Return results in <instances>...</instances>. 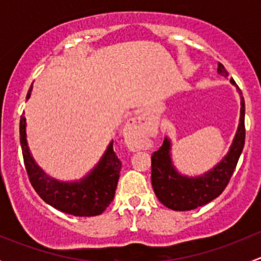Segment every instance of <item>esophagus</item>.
Wrapping results in <instances>:
<instances>
[{"label":"esophagus","instance_id":"esophagus-1","mask_svg":"<svg viewBox=\"0 0 261 261\" xmlns=\"http://www.w3.org/2000/svg\"><path fill=\"white\" fill-rule=\"evenodd\" d=\"M126 139L130 141V144H136L141 139L143 134V121L141 117H135L130 120L125 128Z\"/></svg>","mask_w":261,"mask_h":261}]
</instances>
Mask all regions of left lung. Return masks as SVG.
<instances>
[{
    "mask_svg": "<svg viewBox=\"0 0 261 261\" xmlns=\"http://www.w3.org/2000/svg\"><path fill=\"white\" fill-rule=\"evenodd\" d=\"M218 74L227 77L228 73L221 63H218ZM231 83L236 82L231 80ZM240 123L228 154L202 177L188 178L180 175L174 169L170 159V141L164 143L158 151L151 155V184L158 199L168 208L174 211H191L217 198L230 181L238 165L239 158L245 145V101L241 89Z\"/></svg>",
    "mask_w": 261,
    "mask_h": 261,
    "instance_id": "8db88e82",
    "label": "left lung"
}]
</instances>
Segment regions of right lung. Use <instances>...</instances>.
Masks as SVG:
<instances>
[{"mask_svg":"<svg viewBox=\"0 0 261 261\" xmlns=\"http://www.w3.org/2000/svg\"><path fill=\"white\" fill-rule=\"evenodd\" d=\"M31 87L26 98L30 97ZM20 143L29 180L41 199L68 215L91 217L101 215L115 197L120 178L121 160L114 151V141L107 147L101 162L81 181L64 183L46 177L31 158L26 141V118H20Z\"/></svg>","mask_w":261,"mask_h":261,"instance_id":"right-lung-1","label":"right lung"}]
</instances>
